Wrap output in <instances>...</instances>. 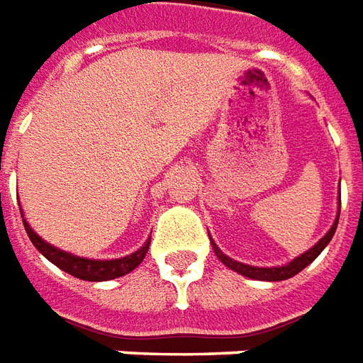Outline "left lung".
<instances>
[{
    "mask_svg": "<svg viewBox=\"0 0 363 363\" xmlns=\"http://www.w3.org/2000/svg\"><path fill=\"white\" fill-rule=\"evenodd\" d=\"M340 206V202H339ZM339 216H340V208L337 211V219L333 223V227L327 233L325 236L319 240L315 246H311L308 252L304 254H300L298 257H294L292 262H289L286 265H279V267H254V265H246V264H240V262H236V259H230L229 256H225L221 250L217 248V244L211 240V246L216 250V256L221 259V264H225L229 269L236 271V273H240L244 277H250V279H256V281H284V279H291L294 275H298L300 271L308 267V265L315 259V257L323 252V248L327 244L331 242L333 235H335V230H337V225H339Z\"/></svg>",
    "mask_w": 363,
    "mask_h": 363,
    "instance_id": "left-lung-1",
    "label": "left lung"
}]
</instances>
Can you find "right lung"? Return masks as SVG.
Returning a JSON list of instances; mask_svg holds the SVG:
<instances>
[{"instance_id": "add662e5", "label": "right lung", "mask_w": 363, "mask_h": 363, "mask_svg": "<svg viewBox=\"0 0 363 363\" xmlns=\"http://www.w3.org/2000/svg\"><path fill=\"white\" fill-rule=\"evenodd\" d=\"M23 223L30 242L36 246V250L45 259H50L53 265H57L59 269H63L72 277L82 279V281H111V279L123 277L142 264V259L146 257L147 248H150V240H146V244L140 250L133 252L130 256L119 257V259H88V257H79L74 254H69L65 250H59L52 244H48L30 229L26 219H23Z\"/></svg>"}]
</instances>
